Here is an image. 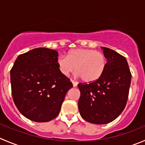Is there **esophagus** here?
I'll list each match as a JSON object with an SVG mask.
<instances>
[{
    "label": "esophagus",
    "mask_w": 145,
    "mask_h": 145,
    "mask_svg": "<svg viewBox=\"0 0 145 145\" xmlns=\"http://www.w3.org/2000/svg\"><path fill=\"white\" fill-rule=\"evenodd\" d=\"M71 82H72V84H73V86H74V87H76V86H77V84H78V83H77L76 81H74V80L71 79Z\"/></svg>",
    "instance_id": "1"
}]
</instances>
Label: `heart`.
Here are the masks:
<instances>
[{
  "mask_svg": "<svg viewBox=\"0 0 145 145\" xmlns=\"http://www.w3.org/2000/svg\"><path fill=\"white\" fill-rule=\"evenodd\" d=\"M59 70L64 76H68L75 70L76 75L87 83L98 80L105 71L107 65L105 56L101 52L90 49H75L65 56L57 59Z\"/></svg>",
  "mask_w": 145,
  "mask_h": 145,
  "instance_id": "b5f03b06",
  "label": "heart"
}]
</instances>
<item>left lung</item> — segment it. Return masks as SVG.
<instances>
[{
  "label": "left lung",
  "mask_w": 145,
  "mask_h": 145,
  "mask_svg": "<svg viewBox=\"0 0 145 145\" xmlns=\"http://www.w3.org/2000/svg\"><path fill=\"white\" fill-rule=\"evenodd\" d=\"M101 48L108 59L103 75L93 82L78 84L80 114L94 124H106L120 116L127 103L132 77L123 56L109 48Z\"/></svg>",
  "instance_id": "8db88e82"
}]
</instances>
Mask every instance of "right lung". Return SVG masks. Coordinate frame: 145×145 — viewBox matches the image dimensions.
Instances as JSON below:
<instances>
[{
	"mask_svg": "<svg viewBox=\"0 0 145 145\" xmlns=\"http://www.w3.org/2000/svg\"><path fill=\"white\" fill-rule=\"evenodd\" d=\"M58 53L48 48H36L18 57L10 70L12 95L21 114L43 123L59 113L70 79L59 71Z\"/></svg>",
	"mask_w": 145,
	"mask_h": 145,
	"instance_id": "obj_1",
	"label": "right lung"
}]
</instances>
